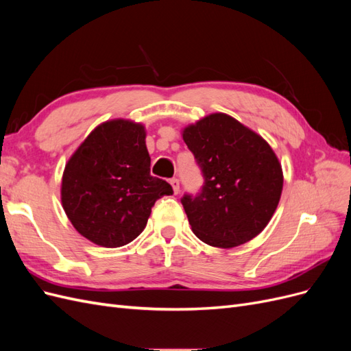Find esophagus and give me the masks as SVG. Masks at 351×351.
<instances>
[{
	"mask_svg": "<svg viewBox=\"0 0 351 351\" xmlns=\"http://www.w3.org/2000/svg\"><path fill=\"white\" fill-rule=\"evenodd\" d=\"M169 183H171V186H173V190H174V193L177 195L178 192H180V182H178V178H171L169 180Z\"/></svg>",
	"mask_w": 351,
	"mask_h": 351,
	"instance_id": "34e87169",
	"label": "esophagus"
}]
</instances>
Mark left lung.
Wrapping results in <instances>:
<instances>
[{"instance_id": "1", "label": "left lung", "mask_w": 351, "mask_h": 351, "mask_svg": "<svg viewBox=\"0 0 351 351\" xmlns=\"http://www.w3.org/2000/svg\"><path fill=\"white\" fill-rule=\"evenodd\" d=\"M204 184L182 204L197 239L230 249L256 237L282 192V169L259 134L227 114H210L183 132Z\"/></svg>"}]
</instances>
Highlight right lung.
<instances>
[{
	"label": "right lung",
	"instance_id": "obj_1",
	"mask_svg": "<svg viewBox=\"0 0 351 351\" xmlns=\"http://www.w3.org/2000/svg\"><path fill=\"white\" fill-rule=\"evenodd\" d=\"M145 129L125 120L95 129L73 154L62 174L61 202L73 227L104 247L130 243L146 227L155 202L173 195L151 176Z\"/></svg>",
	"mask_w": 351,
	"mask_h": 351
}]
</instances>
